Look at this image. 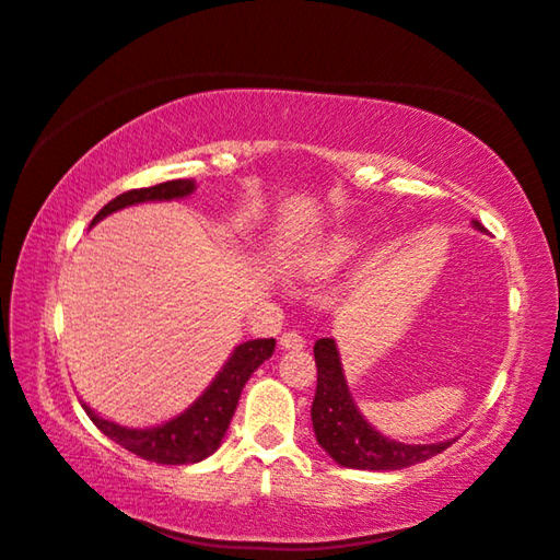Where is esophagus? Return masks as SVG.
<instances>
[{
	"mask_svg": "<svg viewBox=\"0 0 560 560\" xmlns=\"http://www.w3.org/2000/svg\"><path fill=\"white\" fill-rule=\"evenodd\" d=\"M279 347L281 349H303L305 347V339L299 335V331H293V329H289V331H283V335L279 337Z\"/></svg>",
	"mask_w": 560,
	"mask_h": 560,
	"instance_id": "34e87169",
	"label": "esophagus"
}]
</instances>
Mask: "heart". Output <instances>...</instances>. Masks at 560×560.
I'll return each instance as SVG.
<instances>
[{
	"instance_id": "b5f03b06",
	"label": "heart",
	"mask_w": 560,
	"mask_h": 560,
	"mask_svg": "<svg viewBox=\"0 0 560 560\" xmlns=\"http://www.w3.org/2000/svg\"><path fill=\"white\" fill-rule=\"evenodd\" d=\"M353 253L355 237L337 233L295 253L291 257V267L299 273H305V277H327V273L339 269L343 261L351 259Z\"/></svg>"
}]
</instances>
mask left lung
Instances as JSON below:
<instances>
[{
  "label": "left lung",
  "instance_id": "1",
  "mask_svg": "<svg viewBox=\"0 0 560 560\" xmlns=\"http://www.w3.org/2000/svg\"><path fill=\"white\" fill-rule=\"evenodd\" d=\"M474 225L486 231L479 221H474ZM315 365L317 389L311 409L313 428L317 443L341 467L371 471L404 469L416 462L431 459L438 452L450 447V440L433 445H404L371 428L349 395L335 339L315 341Z\"/></svg>",
  "mask_w": 560,
  "mask_h": 560
}]
</instances>
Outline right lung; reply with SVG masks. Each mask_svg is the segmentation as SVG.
Wrapping results in <instances>:
<instances>
[{
  "instance_id": "1",
  "label": "right lung",
  "mask_w": 560,
  "mask_h": 560,
  "mask_svg": "<svg viewBox=\"0 0 560 560\" xmlns=\"http://www.w3.org/2000/svg\"><path fill=\"white\" fill-rule=\"evenodd\" d=\"M195 192V180H168L153 187L129 189L120 197L108 201L96 217H93L91 225L98 223L108 213L141 205V201H156V199H180ZM273 339H253L241 343L233 351L229 363L223 365V371L217 375V380L207 387L192 407L183 411L177 419L163 423L159 428H125L113 421H105L96 411H91L86 404H81L83 411L89 413V419L101 428V433L115 440L117 445L132 452V455L156 462V464H195L199 459L209 457L213 450L221 445V438L229 428L241 392L257 368L265 363L273 353Z\"/></svg>"
}]
</instances>
